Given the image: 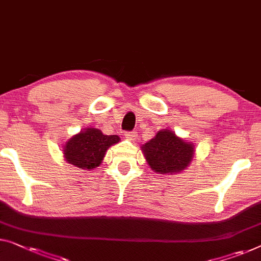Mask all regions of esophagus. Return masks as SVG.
Listing matches in <instances>:
<instances>
[{
  "label": "esophagus",
  "mask_w": 261,
  "mask_h": 261,
  "mask_svg": "<svg viewBox=\"0 0 261 261\" xmlns=\"http://www.w3.org/2000/svg\"><path fill=\"white\" fill-rule=\"evenodd\" d=\"M125 138L130 142H135L136 139H137V132H125Z\"/></svg>",
  "instance_id": "esophagus-1"
}]
</instances>
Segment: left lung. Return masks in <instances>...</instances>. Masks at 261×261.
<instances>
[{
	"label": "left lung",
	"instance_id": "left-lung-1",
	"mask_svg": "<svg viewBox=\"0 0 261 261\" xmlns=\"http://www.w3.org/2000/svg\"><path fill=\"white\" fill-rule=\"evenodd\" d=\"M151 170L158 174L180 173L186 170L194 157V145L191 142L164 129L141 147Z\"/></svg>",
	"mask_w": 261,
	"mask_h": 261
}]
</instances>
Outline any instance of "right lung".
<instances>
[{"mask_svg":"<svg viewBox=\"0 0 261 261\" xmlns=\"http://www.w3.org/2000/svg\"><path fill=\"white\" fill-rule=\"evenodd\" d=\"M120 141L117 135H104L96 127H87L72 136L62 147L64 161L79 169L93 170L100 165L110 146Z\"/></svg>","mask_w":261,"mask_h":261,"instance_id":"1","label":"right lung"}]
</instances>
